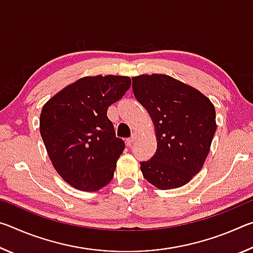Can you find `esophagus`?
<instances>
[{"instance_id": "1", "label": "esophagus", "mask_w": 253, "mask_h": 253, "mask_svg": "<svg viewBox=\"0 0 253 253\" xmlns=\"http://www.w3.org/2000/svg\"><path fill=\"white\" fill-rule=\"evenodd\" d=\"M136 139H137V135L134 134V135H132V136L130 137V138H127V139H126V143H127V145H131L132 143L135 142Z\"/></svg>"}]
</instances>
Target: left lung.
Masks as SVG:
<instances>
[{"instance_id":"1","label":"left lung","mask_w":253,"mask_h":253,"mask_svg":"<svg viewBox=\"0 0 253 253\" xmlns=\"http://www.w3.org/2000/svg\"><path fill=\"white\" fill-rule=\"evenodd\" d=\"M131 80L157 139L156 153L140 163L143 176L160 190L185 185L203 168L211 148L216 130L213 104L198 89L168 75H140Z\"/></svg>"}]
</instances>
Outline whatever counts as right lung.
<instances>
[{
  "instance_id": "right-lung-1",
  "label": "right lung",
  "mask_w": 253,
  "mask_h": 253,
  "mask_svg": "<svg viewBox=\"0 0 253 253\" xmlns=\"http://www.w3.org/2000/svg\"><path fill=\"white\" fill-rule=\"evenodd\" d=\"M126 76H89L45 102L40 134L54 169L69 185L96 192L109 184L125 144L117 138L108 107L129 89Z\"/></svg>"
}]
</instances>
